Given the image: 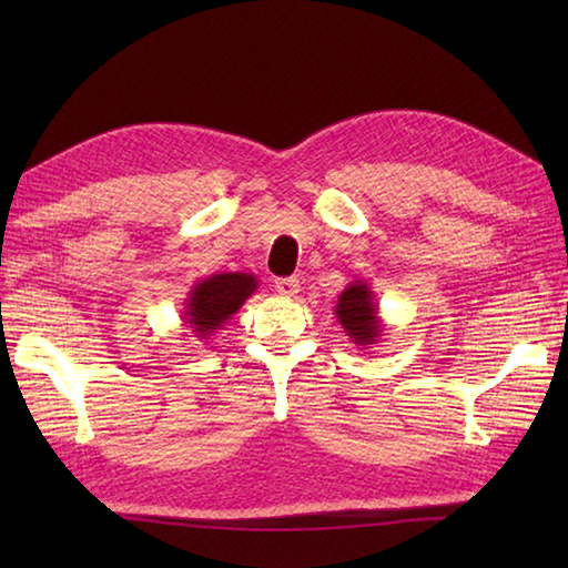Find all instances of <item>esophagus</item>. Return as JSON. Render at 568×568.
I'll use <instances>...</instances> for the list:
<instances>
[{
  "label": "esophagus",
  "instance_id": "esophagus-1",
  "mask_svg": "<svg viewBox=\"0 0 568 568\" xmlns=\"http://www.w3.org/2000/svg\"><path fill=\"white\" fill-rule=\"evenodd\" d=\"M275 291H277V295H283V297H295L300 293V281H297V277H277Z\"/></svg>",
  "mask_w": 568,
  "mask_h": 568
}]
</instances>
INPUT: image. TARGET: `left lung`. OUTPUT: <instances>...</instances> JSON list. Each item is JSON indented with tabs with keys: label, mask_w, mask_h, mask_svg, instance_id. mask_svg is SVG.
<instances>
[{
	"label": "left lung",
	"mask_w": 568,
	"mask_h": 568,
	"mask_svg": "<svg viewBox=\"0 0 568 568\" xmlns=\"http://www.w3.org/2000/svg\"><path fill=\"white\" fill-rule=\"evenodd\" d=\"M334 315L348 339L358 348L376 346L385 332V324L378 315L376 295H373L368 283L364 281H354L344 287L342 295L336 297Z\"/></svg>",
	"instance_id": "obj_1"
}]
</instances>
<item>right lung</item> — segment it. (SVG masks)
<instances>
[{"label": "right lung", "instance_id": "1", "mask_svg": "<svg viewBox=\"0 0 568 568\" xmlns=\"http://www.w3.org/2000/svg\"><path fill=\"white\" fill-rule=\"evenodd\" d=\"M258 277L253 273H214L202 277L190 287L183 322L192 329L197 339H210V336L222 329L226 320L236 315L239 307L256 293Z\"/></svg>", "mask_w": 568, "mask_h": 568}]
</instances>
